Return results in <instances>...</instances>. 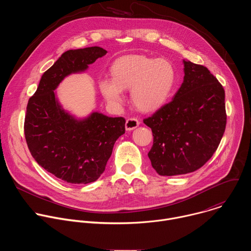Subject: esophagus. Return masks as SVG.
<instances>
[{
    "label": "esophagus",
    "mask_w": 251,
    "mask_h": 251,
    "mask_svg": "<svg viewBox=\"0 0 251 251\" xmlns=\"http://www.w3.org/2000/svg\"><path fill=\"white\" fill-rule=\"evenodd\" d=\"M139 124H140V121L137 118H129L126 121L125 127H126V130L131 131V130L137 128L139 126Z\"/></svg>",
    "instance_id": "34e87169"
}]
</instances>
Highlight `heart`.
<instances>
[{"instance_id":"1","label":"heart","mask_w":251,"mask_h":251,"mask_svg":"<svg viewBox=\"0 0 251 251\" xmlns=\"http://www.w3.org/2000/svg\"><path fill=\"white\" fill-rule=\"evenodd\" d=\"M112 77H102L98 87L111 105L124 100V89L131 88L134 104L144 112L160 109L171 97L176 82V70L166 58L127 55L111 66Z\"/></svg>"}]
</instances>
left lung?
Wrapping results in <instances>:
<instances>
[{
    "instance_id": "left-lung-1",
    "label": "left lung",
    "mask_w": 251,
    "mask_h": 251,
    "mask_svg": "<svg viewBox=\"0 0 251 251\" xmlns=\"http://www.w3.org/2000/svg\"><path fill=\"white\" fill-rule=\"evenodd\" d=\"M184 81L173 100L143 120L152 129L148 153L161 176L201 168L217 151L226 125L225 89L203 65L184 60Z\"/></svg>"
}]
</instances>
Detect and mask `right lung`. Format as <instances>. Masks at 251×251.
<instances>
[{"mask_svg": "<svg viewBox=\"0 0 251 251\" xmlns=\"http://www.w3.org/2000/svg\"><path fill=\"white\" fill-rule=\"evenodd\" d=\"M106 53L99 47L65 51L43 75L26 106L24 129L31 156L66 183L95 182L104 172L116 140L125 133L123 117L93 112L76 119L61 108L54 93L65 76L86 70Z\"/></svg>", "mask_w": 251, "mask_h": 251, "instance_id": "obj_1", "label": "right lung"}]
</instances>
